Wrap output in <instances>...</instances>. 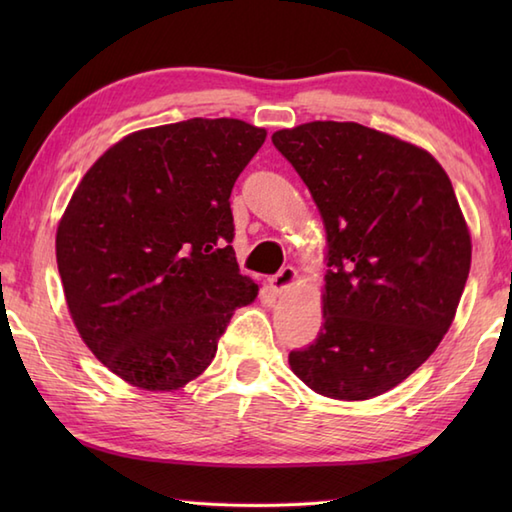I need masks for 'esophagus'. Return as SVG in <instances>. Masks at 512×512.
Returning a JSON list of instances; mask_svg holds the SVG:
<instances>
[{"instance_id": "obj_1", "label": "esophagus", "mask_w": 512, "mask_h": 512, "mask_svg": "<svg viewBox=\"0 0 512 512\" xmlns=\"http://www.w3.org/2000/svg\"><path fill=\"white\" fill-rule=\"evenodd\" d=\"M295 279H297V270L292 266H284L273 279H270V288H273L275 292H284L292 284H295Z\"/></svg>"}]
</instances>
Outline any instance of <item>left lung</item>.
I'll return each mask as SVG.
<instances>
[{"mask_svg":"<svg viewBox=\"0 0 512 512\" xmlns=\"http://www.w3.org/2000/svg\"><path fill=\"white\" fill-rule=\"evenodd\" d=\"M328 233L323 328L288 361L336 400L402 383L451 328L471 270L453 184L429 151L358 123L314 121L273 134Z\"/></svg>","mask_w":512,"mask_h":512,"instance_id":"1","label":"left lung"}]
</instances>
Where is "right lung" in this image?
Here are the masks:
<instances>
[{"mask_svg":"<svg viewBox=\"0 0 512 512\" xmlns=\"http://www.w3.org/2000/svg\"><path fill=\"white\" fill-rule=\"evenodd\" d=\"M264 140L237 118L151 127L107 149L76 187L57 228L65 301L85 345L129 385L184 387L255 301L228 198Z\"/></svg>","mask_w":512,"mask_h":512,"instance_id":"obj_1","label":"right lung"}]
</instances>
